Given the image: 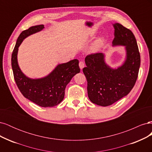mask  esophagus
<instances>
[{"label": "esophagus", "instance_id": "esophagus-1", "mask_svg": "<svg viewBox=\"0 0 152 152\" xmlns=\"http://www.w3.org/2000/svg\"><path fill=\"white\" fill-rule=\"evenodd\" d=\"M79 67H80L81 70L83 69V68L84 67V63L83 61H80L79 62Z\"/></svg>", "mask_w": 152, "mask_h": 152}]
</instances>
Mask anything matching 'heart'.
I'll return each instance as SVG.
<instances>
[{
	"mask_svg": "<svg viewBox=\"0 0 152 152\" xmlns=\"http://www.w3.org/2000/svg\"><path fill=\"white\" fill-rule=\"evenodd\" d=\"M104 44V39L101 37L98 40H96V42L93 44L91 48V51L93 53H96L98 51Z\"/></svg>",
	"mask_w": 152,
	"mask_h": 152,
	"instance_id": "b5f03b06",
	"label": "heart"
}]
</instances>
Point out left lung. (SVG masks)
<instances>
[{
  "instance_id": "1",
  "label": "left lung",
  "mask_w": 152,
  "mask_h": 152,
  "mask_svg": "<svg viewBox=\"0 0 152 152\" xmlns=\"http://www.w3.org/2000/svg\"><path fill=\"white\" fill-rule=\"evenodd\" d=\"M112 46L125 47L126 59L121 66L112 68L105 54L96 53L85 58L83 72L87 81V94L92 103L107 107L127 96L134 87L140 67V54L132 32L120 23L113 24Z\"/></svg>"
}]
</instances>
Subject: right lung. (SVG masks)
I'll return each mask as SVG.
<instances>
[{"instance_id": "obj_1", "label": "right lung", "mask_w": 152, "mask_h": 152, "mask_svg": "<svg viewBox=\"0 0 152 152\" xmlns=\"http://www.w3.org/2000/svg\"><path fill=\"white\" fill-rule=\"evenodd\" d=\"M44 28V25H39L31 26L21 32L12 51L11 65L15 82L21 94L40 107H53L62 102L66 85L80 70L79 60L75 59L58 64L49 74L39 79H31L22 72L18 63V48L27 37Z\"/></svg>"}]
</instances>
